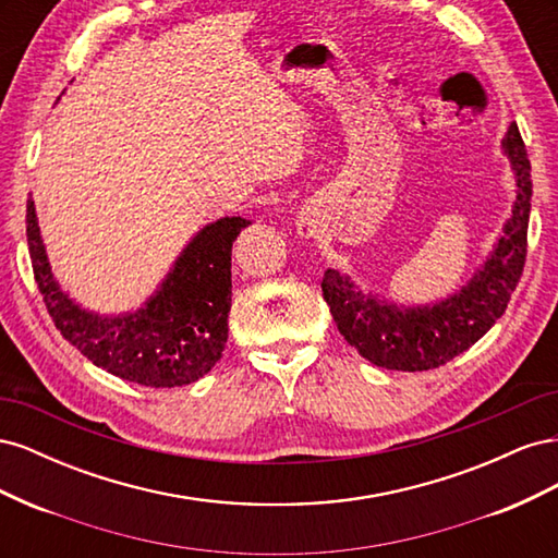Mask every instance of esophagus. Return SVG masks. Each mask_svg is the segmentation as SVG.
<instances>
[{"instance_id": "obj_1", "label": "esophagus", "mask_w": 558, "mask_h": 558, "mask_svg": "<svg viewBox=\"0 0 558 558\" xmlns=\"http://www.w3.org/2000/svg\"><path fill=\"white\" fill-rule=\"evenodd\" d=\"M298 234L300 238H316L318 230H320V221H318V214L312 209V207H305L300 214H298Z\"/></svg>"}]
</instances>
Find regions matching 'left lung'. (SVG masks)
I'll use <instances>...</instances> for the list:
<instances>
[{
    "label": "left lung",
    "instance_id": "left-lung-1",
    "mask_svg": "<svg viewBox=\"0 0 558 558\" xmlns=\"http://www.w3.org/2000/svg\"><path fill=\"white\" fill-rule=\"evenodd\" d=\"M517 179V202L492 256L461 291L433 305L404 307L363 293L351 277L326 269L320 289L344 340L377 367L421 373L449 363L475 344L508 310L526 263L531 214V162L517 123L502 140Z\"/></svg>",
    "mask_w": 558,
    "mask_h": 558
}]
</instances>
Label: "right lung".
I'll use <instances>...</instances> for the list:
<instances>
[{
  "label": "right lung",
  "mask_w": 558,
  "mask_h": 558,
  "mask_svg": "<svg viewBox=\"0 0 558 558\" xmlns=\"http://www.w3.org/2000/svg\"><path fill=\"white\" fill-rule=\"evenodd\" d=\"M246 226L251 221L242 216H226L205 226L181 251L144 307L99 316L76 305L60 289L50 272L35 202L27 199L32 269L56 328L97 367L150 388L193 384L221 361L232 302V242Z\"/></svg>",
  "instance_id": "1"
}]
</instances>
